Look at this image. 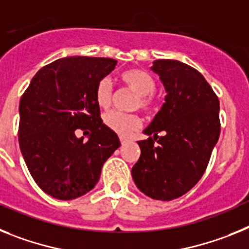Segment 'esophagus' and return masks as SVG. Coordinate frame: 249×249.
Instances as JSON below:
<instances>
[{
    "label": "esophagus",
    "mask_w": 249,
    "mask_h": 249,
    "mask_svg": "<svg viewBox=\"0 0 249 249\" xmlns=\"http://www.w3.org/2000/svg\"><path fill=\"white\" fill-rule=\"evenodd\" d=\"M120 142H122V145H125V144H126V142H127V139H125V138L120 137Z\"/></svg>",
    "instance_id": "1"
}]
</instances>
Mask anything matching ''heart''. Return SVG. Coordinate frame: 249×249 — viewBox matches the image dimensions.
<instances>
[{
    "instance_id": "1",
    "label": "heart",
    "mask_w": 249,
    "mask_h": 249,
    "mask_svg": "<svg viewBox=\"0 0 249 249\" xmlns=\"http://www.w3.org/2000/svg\"><path fill=\"white\" fill-rule=\"evenodd\" d=\"M123 84L129 90L137 94L134 101V109H142V111L150 112L155 107L154 91L157 89V81L154 76L148 71L140 69L126 70L120 75ZM95 101L101 109H107L112 101V84L110 79L103 77L95 86ZM104 123L110 130L115 131L122 137L130 135L134 130L139 129L140 118L138 114H125L120 111H110L104 116Z\"/></svg>"
}]
</instances>
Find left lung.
Listing matches in <instances>:
<instances>
[{
	"mask_svg": "<svg viewBox=\"0 0 249 249\" xmlns=\"http://www.w3.org/2000/svg\"><path fill=\"white\" fill-rule=\"evenodd\" d=\"M151 70L165 88V103L138 142L131 169L137 187L157 200L189 192L204 174L220 134L219 100L202 73L177 60H155ZM161 133V136H158Z\"/></svg>",
	"mask_w": 249,
	"mask_h": 249,
	"instance_id": "left-lung-1",
	"label": "left lung"
}]
</instances>
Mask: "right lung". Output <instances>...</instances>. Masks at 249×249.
<instances>
[{
	"mask_svg": "<svg viewBox=\"0 0 249 249\" xmlns=\"http://www.w3.org/2000/svg\"><path fill=\"white\" fill-rule=\"evenodd\" d=\"M115 65L107 57L56 60L36 72L21 98V153L34 180L56 199L90 192L104 163L120 146L95 101V86ZM77 128L90 130L88 142L76 137Z\"/></svg>",
	"mask_w": 249,
	"mask_h": 249,
	"instance_id": "add662e5",
	"label": "right lung"
}]
</instances>
